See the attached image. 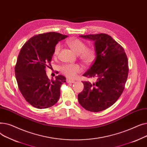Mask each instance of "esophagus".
Instances as JSON below:
<instances>
[{"instance_id": "esophagus-1", "label": "esophagus", "mask_w": 147, "mask_h": 147, "mask_svg": "<svg viewBox=\"0 0 147 147\" xmlns=\"http://www.w3.org/2000/svg\"><path fill=\"white\" fill-rule=\"evenodd\" d=\"M66 81H67V83H73L75 82L74 80H71V79H67Z\"/></svg>"}]
</instances>
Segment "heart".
<instances>
[{"label":"heart","instance_id":"heart-1","mask_svg":"<svg viewBox=\"0 0 147 147\" xmlns=\"http://www.w3.org/2000/svg\"><path fill=\"white\" fill-rule=\"evenodd\" d=\"M68 46L84 63H90L95 57V51L92 48H86V43L78 38H72L67 42ZM61 49V45L57 43L53 50V57H56ZM82 70L79 64H64L61 67V71L67 78L74 79Z\"/></svg>","mask_w":147,"mask_h":147}]
</instances>
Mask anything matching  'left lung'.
Returning <instances> with one entry per match:
<instances>
[{"instance_id": "1", "label": "left lung", "mask_w": 147, "mask_h": 147, "mask_svg": "<svg viewBox=\"0 0 147 147\" xmlns=\"http://www.w3.org/2000/svg\"><path fill=\"white\" fill-rule=\"evenodd\" d=\"M95 42L96 58L83 76L96 82H82L84 89L78 95L80 104L91 112H99L113 105L122 94L129 73L124 49L105 33L82 35Z\"/></svg>"}]
</instances>
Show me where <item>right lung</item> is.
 I'll return each instance as SVG.
<instances>
[{
  "label": "right lung",
  "mask_w": 147,
  "mask_h": 147,
  "mask_svg": "<svg viewBox=\"0 0 147 147\" xmlns=\"http://www.w3.org/2000/svg\"><path fill=\"white\" fill-rule=\"evenodd\" d=\"M68 36L49 32L34 36L22 46L15 67L18 88L30 105L38 109L55 105L66 78L62 75L49 80L46 73L50 68L55 45Z\"/></svg>",
  "instance_id": "1"
}]
</instances>
